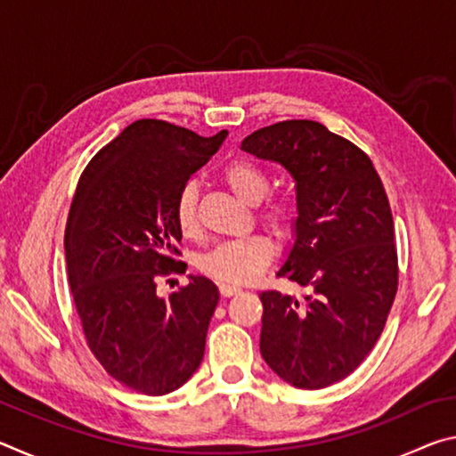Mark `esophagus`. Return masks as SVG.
<instances>
[{
  "instance_id": "34e87169",
  "label": "esophagus",
  "mask_w": 456,
  "mask_h": 456,
  "mask_svg": "<svg viewBox=\"0 0 456 456\" xmlns=\"http://www.w3.org/2000/svg\"><path fill=\"white\" fill-rule=\"evenodd\" d=\"M241 291V288H237V285H227V283H221L219 285V293L223 297H231V296H235V293H239Z\"/></svg>"
}]
</instances>
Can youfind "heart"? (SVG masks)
I'll use <instances>...</instances> for the list:
<instances>
[{"mask_svg":"<svg viewBox=\"0 0 456 456\" xmlns=\"http://www.w3.org/2000/svg\"><path fill=\"white\" fill-rule=\"evenodd\" d=\"M229 189L247 205H257L269 192V176L253 160H233L223 171ZM264 221L277 235H289L297 221V207L288 197H275L264 209ZM175 221L183 235H195L197 217V184L189 181L176 192ZM273 257V245L264 235L231 239L215 245L200 259V267L213 280L225 283H249L264 272Z\"/></svg>","mask_w":456,"mask_h":456,"instance_id":"1","label":"heart"}]
</instances>
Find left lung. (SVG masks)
I'll return each mask as SVG.
<instances>
[{"label":"left lung","instance_id":"left-lung-1","mask_svg":"<svg viewBox=\"0 0 456 456\" xmlns=\"http://www.w3.org/2000/svg\"><path fill=\"white\" fill-rule=\"evenodd\" d=\"M296 181L293 245L277 275L304 299L261 291L259 350L296 388L344 380L372 352L398 289L395 221L364 151L314 120H283L241 142Z\"/></svg>","mask_w":456,"mask_h":456}]
</instances>
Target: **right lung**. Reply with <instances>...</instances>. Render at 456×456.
<instances>
[{
  "mask_svg": "<svg viewBox=\"0 0 456 456\" xmlns=\"http://www.w3.org/2000/svg\"><path fill=\"white\" fill-rule=\"evenodd\" d=\"M225 136L136 120L94 154L76 187L64 249L84 338L114 380L142 395L181 388L203 360L217 285L189 275L160 297L157 281L187 269L175 259L176 192Z\"/></svg>",
  "mask_w": 456,
  "mask_h": 456,
  "instance_id": "add662e5",
  "label": "right lung"
}]
</instances>
